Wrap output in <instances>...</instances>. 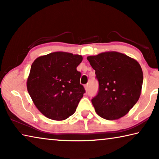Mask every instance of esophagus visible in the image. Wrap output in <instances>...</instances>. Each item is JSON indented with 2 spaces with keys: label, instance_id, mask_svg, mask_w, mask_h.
<instances>
[{
  "label": "esophagus",
  "instance_id": "1",
  "mask_svg": "<svg viewBox=\"0 0 159 159\" xmlns=\"http://www.w3.org/2000/svg\"><path fill=\"white\" fill-rule=\"evenodd\" d=\"M84 88H85V90L86 91H88V84L85 85H84Z\"/></svg>",
  "mask_w": 159,
  "mask_h": 159
}]
</instances>
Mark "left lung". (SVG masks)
I'll return each mask as SVG.
<instances>
[{
    "instance_id": "8db88e82",
    "label": "left lung",
    "mask_w": 159,
    "mask_h": 159,
    "mask_svg": "<svg viewBox=\"0 0 159 159\" xmlns=\"http://www.w3.org/2000/svg\"><path fill=\"white\" fill-rule=\"evenodd\" d=\"M99 81L92 99L97 114L107 120L124 116L140 97L143 73L139 64L125 54L109 51L88 56Z\"/></svg>"
}]
</instances>
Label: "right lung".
Segmentation results:
<instances>
[{
  "label": "right lung",
  "instance_id": "obj_1",
  "mask_svg": "<svg viewBox=\"0 0 159 159\" xmlns=\"http://www.w3.org/2000/svg\"><path fill=\"white\" fill-rule=\"evenodd\" d=\"M83 60L79 55L55 52L36 58L26 81L28 93L42 114L63 120L76 111L85 89L80 84L76 67Z\"/></svg>",
  "mask_w": 159,
  "mask_h": 159
}]
</instances>
